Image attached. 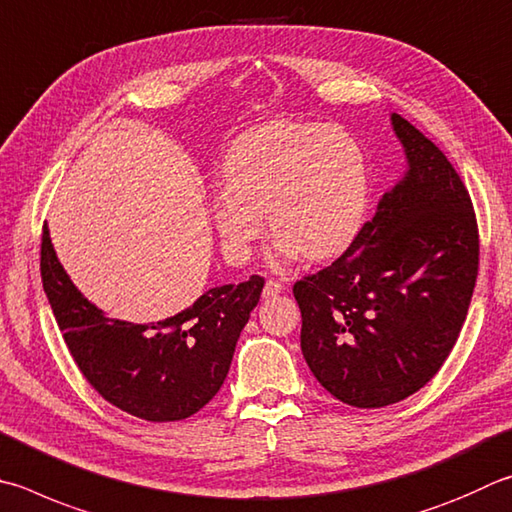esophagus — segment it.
I'll return each mask as SVG.
<instances>
[{"instance_id": "esophagus-1", "label": "esophagus", "mask_w": 512, "mask_h": 512, "mask_svg": "<svg viewBox=\"0 0 512 512\" xmlns=\"http://www.w3.org/2000/svg\"><path fill=\"white\" fill-rule=\"evenodd\" d=\"M284 291V286L280 282L275 280H266V286H264V297H275L280 295Z\"/></svg>"}]
</instances>
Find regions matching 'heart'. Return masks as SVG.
Listing matches in <instances>:
<instances>
[{"instance_id": "1", "label": "heart", "mask_w": 512, "mask_h": 512, "mask_svg": "<svg viewBox=\"0 0 512 512\" xmlns=\"http://www.w3.org/2000/svg\"><path fill=\"white\" fill-rule=\"evenodd\" d=\"M215 201L221 248L244 264L268 219L282 255L320 262L345 250L365 217L367 163L340 127L268 123L248 129L224 159Z\"/></svg>"}]
</instances>
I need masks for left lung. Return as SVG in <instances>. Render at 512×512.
<instances>
[{
  "mask_svg": "<svg viewBox=\"0 0 512 512\" xmlns=\"http://www.w3.org/2000/svg\"><path fill=\"white\" fill-rule=\"evenodd\" d=\"M405 179L331 266L293 284L302 353L338 401L371 410L425 387L450 356L479 273L468 188L430 138L392 114Z\"/></svg>",
  "mask_w": 512,
  "mask_h": 512,
  "instance_id": "8db88e82",
  "label": "left lung"
}]
</instances>
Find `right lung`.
Instances as JSON below:
<instances>
[{
	"label": "right lung",
	"mask_w": 512,
	"mask_h": 512,
	"mask_svg": "<svg viewBox=\"0 0 512 512\" xmlns=\"http://www.w3.org/2000/svg\"><path fill=\"white\" fill-rule=\"evenodd\" d=\"M40 273L55 322L82 376L107 403L152 423L183 421L212 401L264 277L215 286L190 309L152 324L107 318L60 266L42 228Z\"/></svg>",
	"instance_id": "obj_1"
}]
</instances>
